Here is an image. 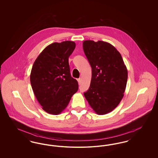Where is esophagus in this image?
Listing matches in <instances>:
<instances>
[{"mask_svg": "<svg viewBox=\"0 0 158 158\" xmlns=\"http://www.w3.org/2000/svg\"><path fill=\"white\" fill-rule=\"evenodd\" d=\"M77 82H78V83H79V84H81V78L77 79Z\"/></svg>", "mask_w": 158, "mask_h": 158, "instance_id": "obj_1", "label": "esophagus"}]
</instances>
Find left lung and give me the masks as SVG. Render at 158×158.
I'll return each mask as SVG.
<instances>
[{"label":"left lung","mask_w":158,"mask_h":158,"mask_svg":"<svg viewBox=\"0 0 158 158\" xmlns=\"http://www.w3.org/2000/svg\"><path fill=\"white\" fill-rule=\"evenodd\" d=\"M83 48L92 68L90 87L84 96L98 115L110 113L123 98L127 68L120 53L107 42L85 40Z\"/></svg>","instance_id":"left-lung-1"}]
</instances>
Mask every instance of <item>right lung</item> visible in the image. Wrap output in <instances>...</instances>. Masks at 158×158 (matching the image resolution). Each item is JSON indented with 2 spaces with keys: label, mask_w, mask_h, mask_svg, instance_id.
<instances>
[{
  "label": "right lung",
  "mask_w": 158,
  "mask_h": 158,
  "mask_svg": "<svg viewBox=\"0 0 158 158\" xmlns=\"http://www.w3.org/2000/svg\"><path fill=\"white\" fill-rule=\"evenodd\" d=\"M73 41L53 43L47 46L35 60L30 82L43 110L60 114L78 90V83L70 73L69 57L75 50Z\"/></svg>",
  "instance_id": "obj_1"
}]
</instances>
